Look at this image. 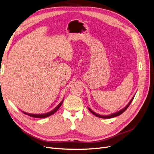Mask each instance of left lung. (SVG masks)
Wrapping results in <instances>:
<instances>
[{"label": "left lung", "instance_id": "8db88e82", "mask_svg": "<svg viewBox=\"0 0 154 154\" xmlns=\"http://www.w3.org/2000/svg\"><path fill=\"white\" fill-rule=\"evenodd\" d=\"M134 97H132V99L131 100V101H130V102H129V103L126 106L124 109H123L122 110H121L120 111H119V112H116V113H114V114H110V115H108V116H101V115H100V114H96V113H95L94 112H93L91 109H88V110H89V111L91 112L92 113V114H93L94 115H95L96 116H97V117H98V118H105V119H109V118H114V117H116V116H119V115H121L122 114H123L124 112L127 109V108L129 106V105H130V103H131V102L132 101V100H133V99H134Z\"/></svg>", "mask_w": 154, "mask_h": 154}]
</instances>
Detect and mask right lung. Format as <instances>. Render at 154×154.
<instances>
[{
    "instance_id": "obj_1",
    "label": "right lung",
    "mask_w": 154,
    "mask_h": 154,
    "mask_svg": "<svg viewBox=\"0 0 154 154\" xmlns=\"http://www.w3.org/2000/svg\"><path fill=\"white\" fill-rule=\"evenodd\" d=\"M62 103H63V101L60 102V104H59L57 107H56V108H55L54 110H53L52 111H51V112H49L46 113V114H32L26 113V112H23V113H24L25 114L29 115V116H31V117H32V118H47V117H48V116H51V115H53V114H54V113L56 112H57V111L58 110V109L60 108V106L62 105Z\"/></svg>"
}]
</instances>
